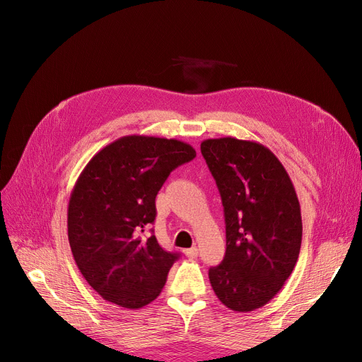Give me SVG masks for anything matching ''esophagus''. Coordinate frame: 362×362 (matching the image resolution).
<instances>
[{
    "label": "esophagus",
    "mask_w": 362,
    "mask_h": 362,
    "mask_svg": "<svg viewBox=\"0 0 362 362\" xmlns=\"http://www.w3.org/2000/svg\"><path fill=\"white\" fill-rule=\"evenodd\" d=\"M185 254L187 258H197L198 257V248L197 246H192V248L185 250Z\"/></svg>",
    "instance_id": "esophagus-1"
}]
</instances>
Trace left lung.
Here are the masks:
<instances>
[{
  "label": "left lung",
  "mask_w": 362,
  "mask_h": 362,
  "mask_svg": "<svg viewBox=\"0 0 362 362\" xmlns=\"http://www.w3.org/2000/svg\"><path fill=\"white\" fill-rule=\"evenodd\" d=\"M201 152L224 206L226 254L208 272L227 308L264 307L293 272L302 242L300 206L281 163L264 145L205 139Z\"/></svg>",
  "instance_id": "8db88e82"
}]
</instances>
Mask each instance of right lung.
Masks as SVG:
<instances>
[{"label": "right lung", "instance_id": "right-lung-1", "mask_svg": "<svg viewBox=\"0 0 362 362\" xmlns=\"http://www.w3.org/2000/svg\"><path fill=\"white\" fill-rule=\"evenodd\" d=\"M195 157L182 141L130 135L83 168L69 201V242L82 276L105 300L138 310L161 293L179 252L141 233L156 220V197L168 175Z\"/></svg>", "mask_w": 362, "mask_h": 362}]
</instances>
